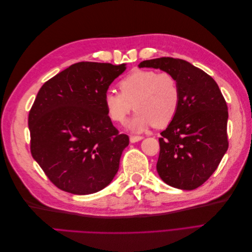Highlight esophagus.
Here are the masks:
<instances>
[{
  "instance_id": "1",
  "label": "esophagus",
  "mask_w": 252,
  "mask_h": 252,
  "mask_svg": "<svg viewBox=\"0 0 252 252\" xmlns=\"http://www.w3.org/2000/svg\"><path fill=\"white\" fill-rule=\"evenodd\" d=\"M143 139V136H140V135H131L130 138H129V141H130V143H135V142H139Z\"/></svg>"
}]
</instances>
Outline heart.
Masks as SVG:
<instances>
[{"mask_svg": "<svg viewBox=\"0 0 252 252\" xmlns=\"http://www.w3.org/2000/svg\"><path fill=\"white\" fill-rule=\"evenodd\" d=\"M119 89L120 93L106 91L105 108L112 122L124 124L134 107L136 111L128 124L132 131H142L151 125L165 127L179 110L180 85L169 72L135 70L120 81Z\"/></svg>", "mask_w": 252, "mask_h": 252, "instance_id": "heart-1", "label": "heart"}]
</instances>
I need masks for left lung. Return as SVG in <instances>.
<instances>
[{"mask_svg":"<svg viewBox=\"0 0 252 252\" xmlns=\"http://www.w3.org/2000/svg\"><path fill=\"white\" fill-rule=\"evenodd\" d=\"M139 67L171 73L181 90L179 110L158 139L159 178L183 190L200 187L216 171L228 149V109L218 84L181 59L146 60Z\"/></svg>","mask_w":252,"mask_h":252,"instance_id":"obj_1","label":"left lung"}]
</instances>
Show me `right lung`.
Returning <instances> with one entry per match:
<instances>
[{
	"label": "right lung",
	"instance_id": "right-lung-1",
	"mask_svg": "<svg viewBox=\"0 0 252 252\" xmlns=\"http://www.w3.org/2000/svg\"><path fill=\"white\" fill-rule=\"evenodd\" d=\"M126 64L80 62L48 80L29 111L30 151L48 179L85 195L109 185L129 138L109 119L104 95Z\"/></svg>",
	"mask_w": 252,
	"mask_h": 252
}]
</instances>
